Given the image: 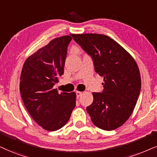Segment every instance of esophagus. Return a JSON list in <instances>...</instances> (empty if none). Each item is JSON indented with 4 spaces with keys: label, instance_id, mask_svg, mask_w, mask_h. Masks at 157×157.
Returning <instances> with one entry per match:
<instances>
[{
    "label": "esophagus",
    "instance_id": "34e87169",
    "mask_svg": "<svg viewBox=\"0 0 157 157\" xmlns=\"http://www.w3.org/2000/svg\"><path fill=\"white\" fill-rule=\"evenodd\" d=\"M82 92H80V91H77V92H76V95H77V98L80 97V96L82 95Z\"/></svg>",
    "mask_w": 157,
    "mask_h": 157
}]
</instances>
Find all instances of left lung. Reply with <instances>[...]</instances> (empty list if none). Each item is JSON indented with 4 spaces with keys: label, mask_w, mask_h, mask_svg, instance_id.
Here are the masks:
<instances>
[{
    "label": "left lung",
    "mask_w": 157,
    "mask_h": 157,
    "mask_svg": "<svg viewBox=\"0 0 157 157\" xmlns=\"http://www.w3.org/2000/svg\"><path fill=\"white\" fill-rule=\"evenodd\" d=\"M91 56L95 72L103 77V93H93L87 107L93 124L112 131L122 126L134 109L141 90L139 67L132 56L110 37L98 33L72 34Z\"/></svg>",
    "instance_id": "obj_1"
}]
</instances>
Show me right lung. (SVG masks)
Listing matches in <instances>:
<instances>
[{"label":"right lung","mask_w":157,"mask_h":157,"mask_svg":"<svg viewBox=\"0 0 157 157\" xmlns=\"http://www.w3.org/2000/svg\"><path fill=\"white\" fill-rule=\"evenodd\" d=\"M72 36V34H70ZM70 36L57 37L27 58L20 77L24 105L36 124L47 131L61 128L76 105V93H58L55 83L64 75Z\"/></svg>","instance_id":"1"}]
</instances>
